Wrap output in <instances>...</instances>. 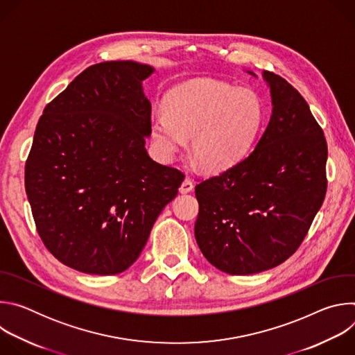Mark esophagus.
I'll return each instance as SVG.
<instances>
[{
	"label": "esophagus",
	"instance_id": "esophagus-1",
	"mask_svg": "<svg viewBox=\"0 0 355 355\" xmlns=\"http://www.w3.org/2000/svg\"><path fill=\"white\" fill-rule=\"evenodd\" d=\"M193 189V182H192V180H189V178H185L182 182H181V185H180V192L181 193H188V192H191Z\"/></svg>",
	"mask_w": 355,
	"mask_h": 355
}]
</instances>
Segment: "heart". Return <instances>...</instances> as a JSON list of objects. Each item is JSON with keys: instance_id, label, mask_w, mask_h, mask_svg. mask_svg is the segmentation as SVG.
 I'll list each match as a JSON object with an SVG mask.
<instances>
[{"instance_id": "b5f03b06", "label": "heart", "mask_w": 355, "mask_h": 355, "mask_svg": "<svg viewBox=\"0 0 355 355\" xmlns=\"http://www.w3.org/2000/svg\"><path fill=\"white\" fill-rule=\"evenodd\" d=\"M263 125L259 96L227 83L198 78L175 87L166 108L151 119V136L170 159L191 137L189 153L200 168L218 173L239 164Z\"/></svg>"}]
</instances>
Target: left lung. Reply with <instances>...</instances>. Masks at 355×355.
I'll return each instance as SVG.
<instances>
[{
    "instance_id": "8db88e82",
    "label": "left lung",
    "mask_w": 355,
    "mask_h": 355,
    "mask_svg": "<svg viewBox=\"0 0 355 355\" xmlns=\"http://www.w3.org/2000/svg\"><path fill=\"white\" fill-rule=\"evenodd\" d=\"M263 78L272 114L254 150L195 187L196 243L214 267L232 275L263 272L288 260L327 188V144L306 101L282 77L263 71Z\"/></svg>"
}]
</instances>
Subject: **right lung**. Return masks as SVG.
Wrapping results in <instances>:
<instances>
[{
  "instance_id": "1",
  "label": "right lung",
  "mask_w": 355,
  "mask_h": 355,
  "mask_svg": "<svg viewBox=\"0 0 355 355\" xmlns=\"http://www.w3.org/2000/svg\"><path fill=\"white\" fill-rule=\"evenodd\" d=\"M155 67L98 63L47 104L25 166V189L47 250L80 272L115 275L140 256L184 175L151 160Z\"/></svg>"
}]
</instances>
